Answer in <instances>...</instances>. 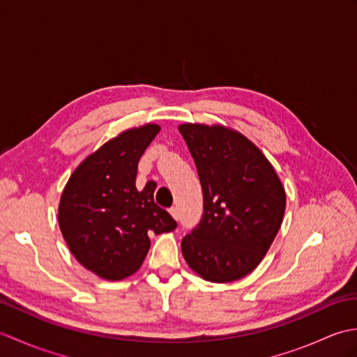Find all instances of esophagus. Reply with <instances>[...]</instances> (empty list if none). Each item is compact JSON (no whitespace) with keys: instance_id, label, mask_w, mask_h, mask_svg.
<instances>
[{"instance_id":"1","label":"esophagus","mask_w":357,"mask_h":357,"mask_svg":"<svg viewBox=\"0 0 357 357\" xmlns=\"http://www.w3.org/2000/svg\"><path fill=\"white\" fill-rule=\"evenodd\" d=\"M170 215L174 218V219H176V221H178V219H179V213H178V208L176 207H172L170 210Z\"/></svg>"}]
</instances>
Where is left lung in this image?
<instances>
[{
    "label": "left lung",
    "instance_id": "8db88e82",
    "mask_svg": "<svg viewBox=\"0 0 357 357\" xmlns=\"http://www.w3.org/2000/svg\"><path fill=\"white\" fill-rule=\"evenodd\" d=\"M178 128L204 195L201 222L181 242L184 259L210 282H233L268 252L284 219L285 190L268 159L244 135L224 126Z\"/></svg>",
    "mask_w": 357,
    "mask_h": 357
}]
</instances>
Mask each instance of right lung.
Returning a JSON list of instances; mask_svg holds the SVG:
<instances>
[{"instance_id":"1","label":"right lung","mask_w":357,"mask_h":357,"mask_svg":"<svg viewBox=\"0 0 357 357\" xmlns=\"http://www.w3.org/2000/svg\"><path fill=\"white\" fill-rule=\"evenodd\" d=\"M159 130L146 124L118 135L87 156L64 187L59 229L77 261L102 279L133 275L149 253V234L178 225L155 204L153 181L136 188L138 162Z\"/></svg>"}]
</instances>
